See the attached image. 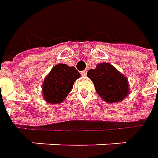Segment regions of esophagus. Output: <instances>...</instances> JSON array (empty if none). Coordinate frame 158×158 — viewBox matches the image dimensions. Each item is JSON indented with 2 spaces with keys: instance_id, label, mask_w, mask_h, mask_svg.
<instances>
[{
  "instance_id": "34e87169",
  "label": "esophagus",
  "mask_w": 158,
  "mask_h": 158,
  "mask_svg": "<svg viewBox=\"0 0 158 158\" xmlns=\"http://www.w3.org/2000/svg\"><path fill=\"white\" fill-rule=\"evenodd\" d=\"M81 75H82V76H86V75H87V70H83V71H82V72H81Z\"/></svg>"
}]
</instances>
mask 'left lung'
Returning a JSON list of instances; mask_svg holds the SVG:
<instances>
[{"instance_id": "obj_1", "label": "left lung", "mask_w": 158, "mask_h": 158, "mask_svg": "<svg viewBox=\"0 0 158 158\" xmlns=\"http://www.w3.org/2000/svg\"><path fill=\"white\" fill-rule=\"evenodd\" d=\"M87 76L94 83L97 93L107 103H118L130 92L127 78L112 64H98L96 69L89 70Z\"/></svg>"}]
</instances>
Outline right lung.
Returning a JSON list of instances; mask_svg holds the SVG:
<instances>
[{
	"mask_svg": "<svg viewBox=\"0 0 158 158\" xmlns=\"http://www.w3.org/2000/svg\"><path fill=\"white\" fill-rule=\"evenodd\" d=\"M80 76V73L74 67L62 63L55 65L42 84L44 100L52 105L63 102L72 90L74 82Z\"/></svg>",
	"mask_w": 158,
	"mask_h": 158,
	"instance_id": "add662e5",
	"label": "right lung"
}]
</instances>
